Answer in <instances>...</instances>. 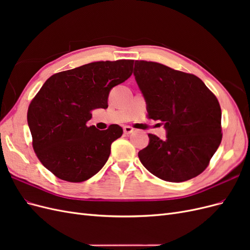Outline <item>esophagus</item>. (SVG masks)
<instances>
[{"label":"esophagus","mask_w":250,"mask_h":250,"mask_svg":"<svg viewBox=\"0 0 250 250\" xmlns=\"http://www.w3.org/2000/svg\"><path fill=\"white\" fill-rule=\"evenodd\" d=\"M123 130H124V133H126V134H130L131 132H133V128L132 127H130V126H125L124 128H123Z\"/></svg>","instance_id":"1"}]
</instances>
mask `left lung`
<instances>
[{
	"mask_svg": "<svg viewBox=\"0 0 250 250\" xmlns=\"http://www.w3.org/2000/svg\"><path fill=\"white\" fill-rule=\"evenodd\" d=\"M133 75L148 117L163 122L167 135L149 133L139 158L150 173L171 183L196 177L208 166L222 140L216 96L193 74L157 62L135 60Z\"/></svg>",
	"mask_w": 250,
	"mask_h": 250,
	"instance_id": "1",
	"label": "left lung"
}]
</instances>
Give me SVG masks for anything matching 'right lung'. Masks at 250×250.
I'll return each instance as SVG.
<instances>
[{
    "instance_id": "right-lung-1",
    "label": "right lung",
    "mask_w": 250,
    "mask_h": 250,
    "mask_svg": "<svg viewBox=\"0 0 250 250\" xmlns=\"http://www.w3.org/2000/svg\"><path fill=\"white\" fill-rule=\"evenodd\" d=\"M133 60L90 62L51 76L28 108L33 148L60 179L81 183L99 172L122 127L87 126L96 108H107L110 89L131 76Z\"/></svg>"
}]
</instances>
